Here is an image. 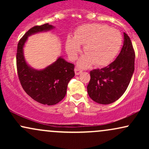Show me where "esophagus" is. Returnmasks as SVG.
I'll return each mask as SVG.
<instances>
[{
	"instance_id": "obj_1",
	"label": "esophagus",
	"mask_w": 149,
	"mask_h": 149,
	"mask_svg": "<svg viewBox=\"0 0 149 149\" xmlns=\"http://www.w3.org/2000/svg\"><path fill=\"white\" fill-rule=\"evenodd\" d=\"M82 73V70H80V69H78V68H76L75 69V73H76V75H80V73Z\"/></svg>"
}]
</instances>
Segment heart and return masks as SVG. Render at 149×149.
Returning a JSON list of instances; mask_svg holds the SVG:
<instances>
[{
    "mask_svg": "<svg viewBox=\"0 0 149 149\" xmlns=\"http://www.w3.org/2000/svg\"><path fill=\"white\" fill-rule=\"evenodd\" d=\"M122 36L119 31L100 24H88L78 27L73 38L66 40V50L71 60H75L84 45L85 55L78 61L82 67L95 64L104 66L110 64L118 54L122 45Z\"/></svg>",
    "mask_w": 149,
    "mask_h": 149,
    "instance_id": "heart-1",
    "label": "heart"
}]
</instances>
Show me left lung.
<instances>
[{"label": "left lung", "instance_id": "1", "mask_svg": "<svg viewBox=\"0 0 149 149\" xmlns=\"http://www.w3.org/2000/svg\"><path fill=\"white\" fill-rule=\"evenodd\" d=\"M135 53L130 37L124 33L123 46L115 61L101 69L90 71L87 87L90 98L97 103L116 102L127 90L134 71Z\"/></svg>", "mask_w": 149, "mask_h": 149}]
</instances>
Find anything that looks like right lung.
<instances>
[{"label": "right lung", "instance_id": "1", "mask_svg": "<svg viewBox=\"0 0 149 149\" xmlns=\"http://www.w3.org/2000/svg\"><path fill=\"white\" fill-rule=\"evenodd\" d=\"M53 28L47 23L30 29L18 42L16 57L18 77L24 90L33 100L49 106L54 105L64 99L68 83L75 76L74 65L59 57L45 69L36 70L26 62L23 48L29 36Z\"/></svg>", "mask_w": 149, "mask_h": 149}]
</instances>
